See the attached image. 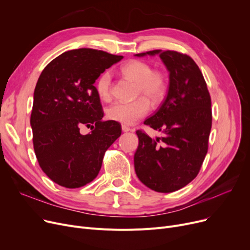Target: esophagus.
<instances>
[{"mask_svg":"<svg viewBox=\"0 0 250 250\" xmlns=\"http://www.w3.org/2000/svg\"><path fill=\"white\" fill-rule=\"evenodd\" d=\"M122 129H123V132H125V133H126V132H133V128H130L128 125H122Z\"/></svg>","mask_w":250,"mask_h":250,"instance_id":"1","label":"esophagus"}]
</instances>
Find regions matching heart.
Wrapping results in <instances>:
<instances>
[{
	"instance_id": "heart-1",
	"label": "heart",
	"mask_w": 250,
	"mask_h": 250,
	"mask_svg": "<svg viewBox=\"0 0 250 250\" xmlns=\"http://www.w3.org/2000/svg\"><path fill=\"white\" fill-rule=\"evenodd\" d=\"M122 74L137 83L134 101H115L107 108V116L125 125H134L150 110V102L159 104L166 95L168 81L164 73L153 71L152 65L143 61H130L122 68ZM96 91L100 98L107 100L111 96V75L103 72L96 81Z\"/></svg>"
}]
</instances>
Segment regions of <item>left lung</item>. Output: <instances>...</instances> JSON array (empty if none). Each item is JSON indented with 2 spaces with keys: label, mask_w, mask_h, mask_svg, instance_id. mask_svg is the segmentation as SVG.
Listing matches in <instances>:
<instances>
[{
  "label": "left lung",
  "mask_w": 250,
  "mask_h": 250,
  "mask_svg": "<svg viewBox=\"0 0 250 250\" xmlns=\"http://www.w3.org/2000/svg\"><path fill=\"white\" fill-rule=\"evenodd\" d=\"M147 55H159L169 72V88L159 109L144 122L163 136L153 140L137 130L135 170L149 188L172 192L200 172L212 127L211 96L200 68L189 56L161 49L136 56Z\"/></svg>",
  "instance_id": "obj_1"
}]
</instances>
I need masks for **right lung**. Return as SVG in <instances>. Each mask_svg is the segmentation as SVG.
I'll list each match as a JSON object with an SVG mask.
<instances>
[{"label": "right lung", "instance_id": "right-lung-1", "mask_svg": "<svg viewBox=\"0 0 250 250\" xmlns=\"http://www.w3.org/2000/svg\"><path fill=\"white\" fill-rule=\"evenodd\" d=\"M124 57L92 48L65 51L42 72L35 86L30 125L42 171L67 188L86 186L99 173L105 152L122 125L103 122L95 81ZM85 125L91 128L81 134Z\"/></svg>", "mask_w": 250, "mask_h": 250}]
</instances>
